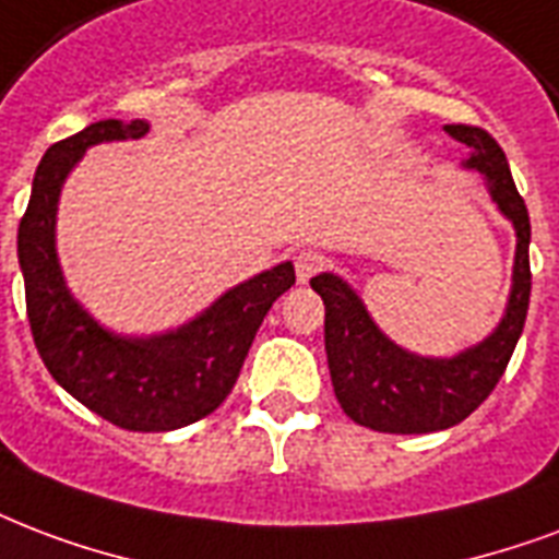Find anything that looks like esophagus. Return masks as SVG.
Returning a JSON list of instances; mask_svg holds the SVG:
<instances>
[{
    "label": "esophagus",
    "mask_w": 559,
    "mask_h": 559,
    "mask_svg": "<svg viewBox=\"0 0 559 559\" xmlns=\"http://www.w3.org/2000/svg\"><path fill=\"white\" fill-rule=\"evenodd\" d=\"M296 278L298 284H308L319 270H322V254L319 251H310V249H301L296 254Z\"/></svg>",
    "instance_id": "1"
}]
</instances>
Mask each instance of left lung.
<instances>
[{
  "mask_svg": "<svg viewBox=\"0 0 559 559\" xmlns=\"http://www.w3.org/2000/svg\"><path fill=\"white\" fill-rule=\"evenodd\" d=\"M451 138L466 143L468 160L487 178L498 211L516 228V263L504 319L492 334L454 357H419L395 346L366 313L364 301L346 281L331 272L310 278L325 301V355L331 383L348 419L381 433L445 431L475 413L504 374L531 301V216L519 195L504 148L478 126H445Z\"/></svg>",
  "mask_w": 559,
  "mask_h": 559,
  "instance_id": "1",
  "label": "left lung"
}]
</instances>
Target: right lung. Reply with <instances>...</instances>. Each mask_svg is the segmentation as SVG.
Returning a JSON list of instances; mask_svg holds the SVG:
<instances>
[{"label": "right lung", "instance_id": "1", "mask_svg": "<svg viewBox=\"0 0 559 559\" xmlns=\"http://www.w3.org/2000/svg\"><path fill=\"white\" fill-rule=\"evenodd\" d=\"M146 119H102L46 148L16 231L34 346L63 390L126 431H176L204 419L231 393L272 301L296 284L293 263L242 281L193 322L155 336L110 334L63 284L55 213L63 178L105 140H138Z\"/></svg>", "mask_w": 559, "mask_h": 559}]
</instances>
